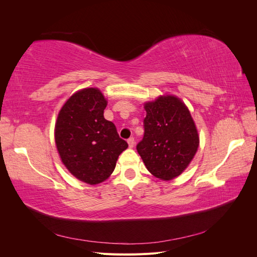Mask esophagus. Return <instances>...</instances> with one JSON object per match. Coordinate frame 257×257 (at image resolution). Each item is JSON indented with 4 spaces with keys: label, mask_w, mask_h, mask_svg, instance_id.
I'll return each mask as SVG.
<instances>
[{
    "label": "esophagus",
    "mask_w": 257,
    "mask_h": 257,
    "mask_svg": "<svg viewBox=\"0 0 257 257\" xmlns=\"http://www.w3.org/2000/svg\"><path fill=\"white\" fill-rule=\"evenodd\" d=\"M127 144H128L130 148H133L135 146V139H134V137H130L127 139Z\"/></svg>",
    "instance_id": "esophagus-1"
}]
</instances>
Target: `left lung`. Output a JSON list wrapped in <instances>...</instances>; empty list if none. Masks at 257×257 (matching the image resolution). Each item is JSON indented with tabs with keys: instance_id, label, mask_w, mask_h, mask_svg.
<instances>
[{
	"instance_id": "8db88e82",
	"label": "left lung",
	"mask_w": 257,
	"mask_h": 257,
	"mask_svg": "<svg viewBox=\"0 0 257 257\" xmlns=\"http://www.w3.org/2000/svg\"><path fill=\"white\" fill-rule=\"evenodd\" d=\"M145 133L136 146L147 169L162 180L180 175L195 155L199 138L186 106L176 96L146 103Z\"/></svg>"
}]
</instances>
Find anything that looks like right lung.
I'll list each match as a JSON object with an SVG mask.
<instances>
[{"mask_svg": "<svg viewBox=\"0 0 257 257\" xmlns=\"http://www.w3.org/2000/svg\"><path fill=\"white\" fill-rule=\"evenodd\" d=\"M106 106L98 89H83L68 98L56 123L54 138L62 162L76 178L89 184L106 180L128 147L114 124L104 118Z\"/></svg>", "mask_w": 257, "mask_h": 257, "instance_id": "add662e5", "label": "right lung"}]
</instances>
